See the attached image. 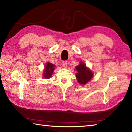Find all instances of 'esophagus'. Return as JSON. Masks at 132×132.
Wrapping results in <instances>:
<instances>
[{"mask_svg": "<svg viewBox=\"0 0 132 132\" xmlns=\"http://www.w3.org/2000/svg\"><path fill=\"white\" fill-rule=\"evenodd\" d=\"M68 61H63L62 62V65L63 66L64 68H67V67H68Z\"/></svg>", "mask_w": 132, "mask_h": 132, "instance_id": "1", "label": "esophagus"}]
</instances>
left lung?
I'll return each instance as SVG.
<instances>
[{
  "instance_id": "1",
  "label": "left lung",
  "mask_w": 132,
  "mask_h": 132,
  "mask_svg": "<svg viewBox=\"0 0 132 132\" xmlns=\"http://www.w3.org/2000/svg\"><path fill=\"white\" fill-rule=\"evenodd\" d=\"M75 69L77 71L76 78L80 85H85L93 77V73L88 68H87L85 63L80 62L79 65L76 66Z\"/></svg>"
}]
</instances>
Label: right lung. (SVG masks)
I'll return each mask as SVG.
<instances>
[{
  "mask_svg": "<svg viewBox=\"0 0 132 132\" xmlns=\"http://www.w3.org/2000/svg\"><path fill=\"white\" fill-rule=\"evenodd\" d=\"M55 65L50 62H47L43 72V77L45 79H49L52 77L53 72L54 70Z\"/></svg>",
  "mask_w": 132,
  "mask_h": 132,
  "instance_id": "obj_1",
  "label": "right lung"
}]
</instances>
